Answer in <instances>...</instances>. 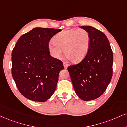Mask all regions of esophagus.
I'll return each mask as SVG.
<instances>
[{
  "label": "esophagus",
  "instance_id": "34e87169",
  "mask_svg": "<svg viewBox=\"0 0 127 127\" xmlns=\"http://www.w3.org/2000/svg\"><path fill=\"white\" fill-rule=\"evenodd\" d=\"M63 65H64V68H65V69H67V67H68V65L67 64L66 62H64Z\"/></svg>",
  "mask_w": 127,
  "mask_h": 127
}]
</instances>
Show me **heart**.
<instances>
[{"label":"heart","mask_w":127,"mask_h":127,"mask_svg":"<svg viewBox=\"0 0 127 127\" xmlns=\"http://www.w3.org/2000/svg\"><path fill=\"white\" fill-rule=\"evenodd\" d=\"M90 36L83 29H73L60 32L49 44L50 53L56 59H60L65 49V56L74 63L84 59L89 52Z\"/></svg>","instance_id":"b5f03b06"}]
</instances>
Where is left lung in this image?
Instances as JSON below:
<instances>
[{
  "instance_id": "8db88e82",
  "label": "left lung",
  "mask_w": 127,
  "mask_h": 127,
  "mask_svg": "<svg viewBox=\"0 0 127 127\" xmlns=\"http://www.w3.org/2000/svg\"><path fill=\"white\" fill-rule=\"evenodd\" d=\"M89 32L90 44L86 57L68 67L74 89L83 101L100 97L113 76V54L108 38L100 30L90 26L80 27Z\"/></svg>"
}]
</instances>
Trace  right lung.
<instances>
[{"instance_id": "1", "label": "right lung", "mask_w": 127, "mask_h": 127, "mask_svg": "<svg viewBox=\"0 0 127 127\" xmlns=\"http://www.w3.org/2000/svg\"><path fill=\"white\" fill-rule=\"evenodd\" d=\"M61 29L35 28L22 35L12 53V74L17 87L30 100L45 102L56 90L63 63L50 54V40Z\"/></svg>"}]
</instances>
